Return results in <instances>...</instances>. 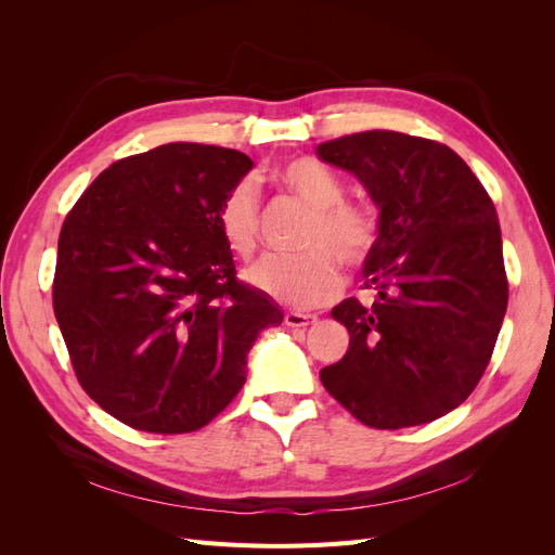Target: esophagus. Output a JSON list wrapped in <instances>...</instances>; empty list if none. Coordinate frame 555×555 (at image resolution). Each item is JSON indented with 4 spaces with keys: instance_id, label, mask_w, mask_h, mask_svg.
Masks as SVG:
<instances>
[{
    "instance_id": "34e87169",
    "label": "esophagus",
    "mask_w": 555,
    "mask_h": 555,
    "mask_svg": "<svg viewBox=\"0 0 555 555\" xmlns=\"http://www.w3.org/2000/svg\"><path fill=\"white\" fill-rule=\"evenodd\" d=\"M317 322L314 314H306V312H284V324L292 326V328H300V326H310Z\"/></svg>"
}]
</instances>
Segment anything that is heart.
Returning <instances> with one entry per match:
<instances>
[{
  "label": "heart",
  "mask_w": 555,
  "mask_h": 555,
  "mask_svg": "<svg viewBox=\"0 0 555 555\" xmlns=\"http://www.w3.org/2000/svg\"><path fill=\"white\" fill-rule=\"evenodd\" d=\"M280 190L308 204L314 215L308 224L298 257H266L247 271V282L257 292L292 308H317L340 292L343 271L359 268L373 255L379 241V217L375 210L345 204V184L324 164L300 157L284 162L268 173ZM217 227L231 255L249 259L259 247L261 206L249 182H238L217 206Z\"/></svg>",
  "instance_id": "obj_1"
}]
</instances>
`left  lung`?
<instances>
[{"mask_svg": "<svg viewBox=\"0 0 555 555\" xmlns=\"http://www.w3.org/2000/svg\"><path fill=\"white\" fill-rule=\"evenodd\" d=\"M354 173L379 208L363 266L373 304L331 310L347 354L322 367L324 389L361 424L396 430L435 422L475 391L507 310L495 206L451 147L400 131H359L317 145Z\"/></svg>", "mask_w": 555, "mask_h": 555, "instance_id": "8db88e82", "label": "left lung"}]
</instances>
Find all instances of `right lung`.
<instances>
[{"mask_svg":"<svg viewBox=\"0 0 555 555\" xmlns=\"http://www.w3.org/2000/svg\"><path fill=\"white\" fill-rule=\"evenodd\" d=\"M249 169L238 150L166 143L113 162L66 215L53 310L80 386L117 422L204 428L243 389L259 331L282 324L215 217Z\"/></svg>","mask_w":555,"mask_h":555,"instance_id":"1","label":"right lung"}]
</instances>
